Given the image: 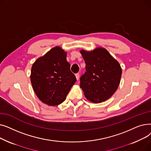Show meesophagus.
<instances>
[{
	"label": "esophagus",
	"instance_id": "obj_1",
	"mask_svg": "<svg viewBox=\"0 0 151 151\" xmlns=\"http://www.w3.org/2000/svg\"><path fill=\"white\" fill-rule=\"evenodd\" d=\"M75 76H76V80H78L79 77H80V74H79V73H76Z\"/></svg>",
	"mask_w": 151,
	"mask_h": 151
}]
</instances>
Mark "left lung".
Here are the masks:
<instances>
[{
  "label": "left lung",
  "instance_id": "8db88e82",
  "mask_svg": "<svg viewBox=\"0 0 151 151\" xmlns=\"http://www.w3.org/2000/svg\"><path fill=\"white\" fill-rule=\"evenodd\" d=\"M80 52L86 63V72L80 78V87L90 101L99 104L109 99L118 88L122 68L104 47Z\"/></svg>",
  "mask_w": 151,
  "mask_h": 151
}]
</instances>
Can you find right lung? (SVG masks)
Instances as JSON below:
<instances>
[{
    "mask_svg": "<svg viewBox=\"0 0 151 151\" xmlns=\"http://www.w3.org/2000/svg\"><path fill=\"white\" fill-rule=\"evenodd\" d=\"M76 81L67 60V52L60 46L52 47L32 66L30 81L34 91L38 98L49 106L64 101Z\"/></svg>",
    "mask_w": 151,
    "mask_h": 151,
    "instance_id": "right-lung-1",
    "label": "right lung"
}]
</instances>
